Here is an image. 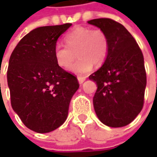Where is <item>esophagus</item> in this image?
<instances>
[{"label":"esophagus","mask_w":157,"mask_h":157,"mask_svg":"<svg viewBox=\"0 0 157 157\" xmlns=\"http://www.w3.org/2000/svg\"><path fill=\"white\" fill-rule=\"evenodd\" d=\"M78 83H79V84H82L83 82L86 80V77L78 76Z\"/></svg>","instance_id":"esophagus-1"}]
</instances>
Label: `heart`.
I'll list each match as a JSON object with an SVG mask.
<instances>
[{
    "instance_id": "b5f03b06",
    "label": "heart",
    "mask_w": 157,
    "mask_h": 157,
    "mask_svg": "<svg viewBox=\"0 0 157 157\" xmlns=\"http://www.w3.org/2000/svg\"><path fill=\"white\" fill-rule=\"evenodd\" d=\"M63 40L65 45L57 43L54 46L53 55L57 65L66 68L76 53L79 58L67 68L71 73L85 75L91 71L94 63L102 64L108 56V36L100 29L76 27L64 36Z\"/></svg>"
}]
</instances>
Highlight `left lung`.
<instances>
[{
	"label": "left lung",
	"mask_w": 157,
	"mask_h": 157,
	"mask_svg": "<svg viewBox=\"0 0 157 157\" xmlns=\"http://www.w3.org/2000/svg\"><path fill=\"white\" fill-rule=\"evenodd\" d=\"M104 30L109 52L98 71L89 76L97 85L94 106L103 124L112 128L128 125L142 111L147 84L143 55L122 24L109 18L87 21Z\"/></svg>",
	"instance_id": "8db88e82"
}]
</instances>
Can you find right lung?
Masks as SVG:
<instances>
[{
	"instance_id": "right-lung-1",
	"label": "right lung",
	"mask_w": 157,
	"mask_h": 157,
	"mask_svg": "<svg viewBox=\"0 0 157 157\" xmlns=\"http://www.w3.org/2000/svg\"><path fill=\"white\" fill-rule=\"evenodd\" d=\"M71 23L31 30L9 58L8 86L13 110L28 128L49 133L65 121L70 101L79 87L75 76L58 66L53 50Z\"/></svg>"
}]
</instances>
